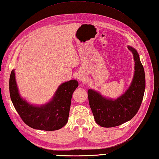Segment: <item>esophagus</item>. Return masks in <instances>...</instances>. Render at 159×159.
Here are the masks:
<instances>
[{"label": "esophagus", "instance_id": "esophagus-1", "mask_svg": "<svg viewBox=\"0 0 159 159\" xmlns=\"http://www.w3.org/2000/svg\"><path fill=\"white\" fill-rule=\"evenodd\" d=\"M77 79H78L80 82H84V81L85 80V77H84L83 74H79V75H77Z\"/></svg>", "mask_w": 159, "mask_h": 159}]
</instances>
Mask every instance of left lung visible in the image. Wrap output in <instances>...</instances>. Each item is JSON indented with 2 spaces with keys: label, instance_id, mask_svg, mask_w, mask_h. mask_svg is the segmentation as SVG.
Instances as JSON below:
<instances>
[{
  "label": "left lung",
  "instance_id": "8db88e82",
  "mask_svg": "<svg viewBox=\"0 0 159 159\" xmlns=\"http://www.w3.org/2000/svg\"><path fill=\"white\" fill-rule=\"evenodd\" d=\"M127 48L132 52L135 62L134 75L128 89L116 99L105 97L93 89L88 90L94 120L102 127H114L130 120L142 104L146 88L145 73L137 50L130 45Z\"/></svg>",
  "mask_w": 159,
  "mask_h": 159
}]
</instances>
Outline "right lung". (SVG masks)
I'll use <instances>...</instances> for the list:
<instances>
[{
    "label": "right lung",
    "mask_w": 159,
    "mask_h": 159,
    "mask_svg": "<svg viewBox=\"0 0 159 159\" xmlns=\"http://www.w3.org/2000/svg\"><path fill=\"white\" fill-rule=\"evenodd\" d=\"M77 87L78 82L75 80L62 83L50 101L38 105L29 103L21 97L14 69L9 78L11 99L22 120L31 128L49 131L61 129L67 123L72 95Z\"/></svg>",
    "instance_id": "1"
}]
</instances>
